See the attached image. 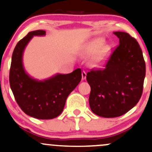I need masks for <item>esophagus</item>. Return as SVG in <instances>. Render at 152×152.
<instances>
[{"instance_id": "1", "label": "esophagus", "mask_w": 152, "mask_h": 152, "mask_svg": "<svg viewBox=\"0 0 152 152\" xmlns=\"http://www.w3.org/2000/svg\"><path fill=\"white\" fill-rule=\"evenodd\" d=\"M86 76H87V73H86V72L83 71L82 73V80H85V79H86Z\"/></svg>"}]
</instances>
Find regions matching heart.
<instances>
[{"label": "heart", "instance_id": "heart-1", "mask_svg": "<svg viewBox=\"0 0 152 152\" xmlns=\"http://www.w3.org/2000/svg\"><path fill=\"white\" fill-rule=\"evenodd\" d=\"M102 38L95 39L82 48L81 50L82 56L85 57L92 56L90 65L95 68H102L104 67L110 59L112 54V48L105 44Z\"/></svg>", "mask_w": 152, "mask_h": 152}]
</instances>
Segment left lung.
Masks as SVG:
<instances>
[{
	"instance_id": "1",
	"label": "left lung",
	"mask_w": 152,
	"mask_h": 152,
	"mask_svg": "<svg viewBox=\"0 0 152 152\" xmlns=\"http://www.w3.org/2000/svg\"><path fill=\"white\" fill-rule=\"evenodd\" d=\"M119 39L106 68L87 74L90 86L89 104L100 117L115 118L137 104L142 93L145 65L138 42L129 34L113 32Z\"/></svg>"
}]
</instances>
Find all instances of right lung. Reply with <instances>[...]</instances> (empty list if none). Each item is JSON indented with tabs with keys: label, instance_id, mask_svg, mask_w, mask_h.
I'll use <instances>...</instances> for the list:
<instances>
[{
	"label": "right lung",
	"instance_id": "add662e5",
	"mask_svg": "<svg viewBox=\"0 0 152 152\" xmlns=\"http://www.w3.org/2000/svg\"><path fill=\"white\" fill-rule=\"evenodd\" d=\"M43 30L29 32L14 49L10 72V83L18 104L26 115L37 119H52L63 111L67 96L82 79L77 68L70 73H56L48 79L38 80L26 71L23 53L34 36H45Z\"/></svg>",
	"mask_w": 152,
	"mask_h": 152
}]
</instances>
